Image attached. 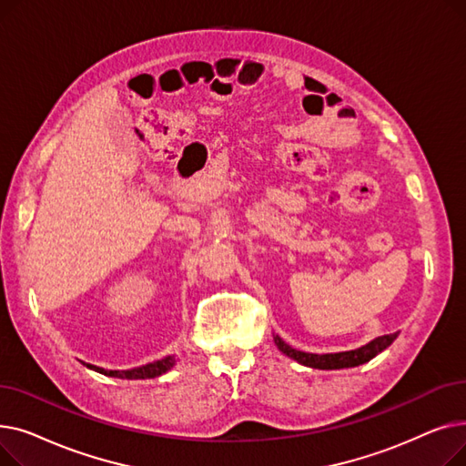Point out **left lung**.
Returning <instances> with one entry per match:
<instances>
[{
    "instance_id": "left-lung-1",
    "label": "left lung",
    "mask_w": 466,
    "mask_h": 466,
    "mask_svg": "<svg viewBox=\"0 0 466 466\" xmlns=\"http://www.w3.org/2000/svg\"><path fill=\"white\" fill-rule=\"evenodd\" d=\"M397 336H399V332L378 336L362 348H357V350H351V351H339V353H325V355L299 351L295 348H290L289 344H285V341L279 336H274V341H276V346L281 353H285L290 359H295L297 362H300L304 366H309V369L339 370V369H353V366L369 362L378 353H381L383 350H387L390 344H393Z\"/></svg>"
}]
</instances>
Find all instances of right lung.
<instances>
[{
  "instance_id": "obj_1",
  "label": "right lung",
  "mask_w": 466,
  "mask_h": 466,
  "mask_svg": "<svg viewBox=\"0 0 466 466\" xmlns=\"http://www.w3.org/2000/svg\"><path fill=\"white\" fill-rule=\"evenodd\" d=\"M174 364H176V357L167 355L160 360L143 364V366H137V369H130V370H104V369H100V366H94V364H86V369L100 372L104 376L120 378V380H151V378H158V376L166 374L169 369H174Z\"/></svg>"
}]
</instances>
